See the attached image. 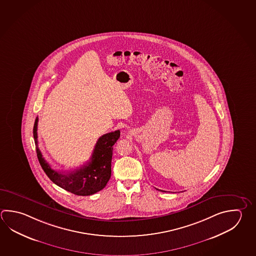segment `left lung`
Wrapping results in <instances>:
<instances>
[{
  "label": "left lung",
  "instance_id": "8db88e82",
  "mask_svg": "<svg viewBox=\"0 0 256 256\" xmlns=\"http://www.w3.org/2000/svg\"><path fill=\"white\" fill-rule=\"evenodd\" d=\"M163 192H164V191H163Z\"/></svg>",
  "mask_w": 256,
  "mask_h": 256
}]
</instances>
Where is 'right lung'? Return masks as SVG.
Masks as SVG:
<instances>
[{
	"mask_svg": "<svg viewBox=\"0 0 256 256\" xmlns=\"http://www.w3.org/2000/svg\"><path fill=\"white\" fill-rule=\"evenodd\" d=\"M38 118L34 126V138L40 164L45 174L60 188L77 196H90L106 186L110 178L111 160L113 146L120 136V131L116 130L102 136L96 141L90 160L80 168L70 171H56L44 160L38 146L37 135Z\"/></svg>",
	"mask_w": 256,
	"mask_h": 256,
	"instance_id": "add662e5",
	"label": "right lung"
}]
</instances>
